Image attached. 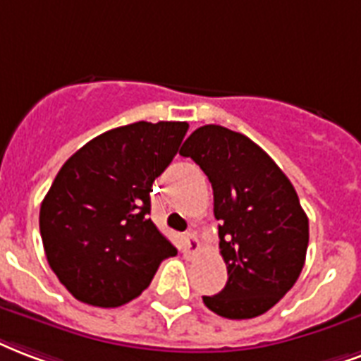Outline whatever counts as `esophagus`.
<instances>
[{
	"mask_svg": "<svg viewBox=\"0 0 361 361\" xmlns=\"http://www.w3.org/2000/svg\"><path fill=\"white\" fill-rule=\"evenodd\" d=\"M200 249V240L194 234H186L183 238V255L186 259H192L194 253Z\"/></svg>",
	"mask_w": 361,
	"mask_h": 361,
	"instance_id": "34e87169",
	"label": "esophagus"
}]
</instances>
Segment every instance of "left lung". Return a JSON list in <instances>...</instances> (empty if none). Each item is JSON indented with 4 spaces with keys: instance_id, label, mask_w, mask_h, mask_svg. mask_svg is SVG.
<instances>
[{
    "instance_id": "obj_1",
    "label": "left lung",
    "mask_w": 361,
    "mask_h": 361,
    "mask_svg": "<svg viewBox=\"0 0 361 361\" xmlns=\"http://www.w3.org/2000/svg\"><path fill=\"white\" fill-rule=\"evenodd\" d=\"M213 186L219 247L228 281L205 306L228 319L270 310L299 280L308 247V216L293 184L274 159L242 133L203 126L184 140Z\"/></svg>"
}]
</instances>
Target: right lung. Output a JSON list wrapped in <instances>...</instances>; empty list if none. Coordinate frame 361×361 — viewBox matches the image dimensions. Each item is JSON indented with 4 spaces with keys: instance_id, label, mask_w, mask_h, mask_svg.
<instances>
[{
    "instance_id": "right-lung-1",
    "label": "right lung",
    "mask_w": 361,
    "mask_h": 361,
    "mask_svg": "<svg viewBox=\"0 0 361 361\" xmlns=\"http://www.w3.org/2000/svg\"><path fill=\"white\" fill-rule=\"evenodd\" d=\"M186 121H137L81 146L39 209L51 270L75 299L116 308L150 286L177 249L150 219L152 183L173 161Z\"/></svg>"
}]
</instances>
